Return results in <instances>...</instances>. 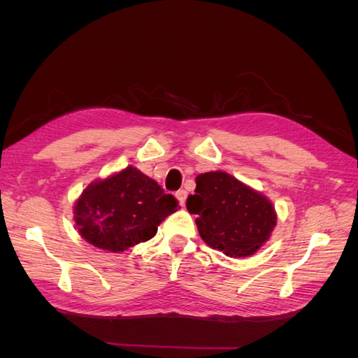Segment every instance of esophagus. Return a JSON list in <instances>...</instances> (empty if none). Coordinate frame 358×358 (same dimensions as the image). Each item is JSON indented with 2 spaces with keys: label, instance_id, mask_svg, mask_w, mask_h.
<instances>
[{
  "label": "esophagus",
  "instance_id": "1",
  "mask_svg": "<svg viewBox=\"0 0 358 358\" xmlns=\"http://www.w3.org/2000/svg\"><path fill=\"white\" fill-rule=\"evenodd\" d=\"M176 199L179 201L180 206H185V201H187V191L185 189H179L176 192Z\"/></svg>",
  "mask_w": 358,
  "mask_h": 358
}]
</instances>
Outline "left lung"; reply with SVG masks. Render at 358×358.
Masks as SVG:
<instances>
[{"label": "left lung", "instance_id": "1", "mask_svg": "<svg viewBox=\"0 0 358 358\" xmlns=\"http://www.w3.org/2000/svg\"><path fill=\"white\" fill-rule=\"evenodd\" d=\"M196 183L187 209L197 216L199 233L210 248L241 258L252 255L267 242L276 213L264 196L225 171L203 173Z\"/></svg>", "mask_w": 358, "mask_h": 358}]
</instances>
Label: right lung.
<instances>
[{
    "label": "right lung",
    "mask_w": 358,
    "mask_h": 358,
    "mask_svg": "<svg viewBox=\"0 0 358 358\" xmlns=\"http://www.w3.org/2000/svg\"><path fill=\"white\" fill-rule=\"evenodd\" d=\"M178 210V200L134 167L92 182L74 206L80 236L91 245L122 252L157 234L158 225Z\"/></svg>",
    "instance_id": "1"
}]
</instances>
